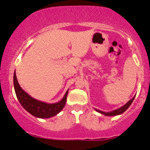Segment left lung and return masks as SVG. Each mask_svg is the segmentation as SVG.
<instances>
[{"instance_id":"obj_1","label":"left lung","mask_w":150,"mask_h":150,"mask_svg":"<svg viewBox=\"0 0 150 150\" xmlns=\"http://www.w3.org/2000/svg\"><path fill=\"white\" fill-rule=\"evenodd\" d=\"M135 97L132 98V99H130V101H128V102L125 104L124 106H121V107L118 108V109L116 110H114V111H110V112H104V111H100V110L99 109H97V108H94V110H95L96 111H97V112L100 113L101 114H103L104 115V116H118V115H120V114H122L123 113H124L125 111H126L128 108L130 107V106L131 105V104L132 103V101H133L134 99H135Z\"/></svg>"}]
</instances>
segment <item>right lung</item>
<instances>
[{"label": "right lung", "mask_w": 150, "mask_h": 150, "mask_svg": "<svg viewBox=\"0 0 150 150\" xmlns=\"http://www.w3.org/2000/svg\"><path fill=\"white\" fill-rule=\"evenodd\" d=\"M13 83H14L15 94L19 102L22 105V107L32 116L39 118H51L59 113L64 108L66 103L68 89L61 101L53 104H49L37 100L25 92L19 85L15 71L13 75Z\"/></svg>", "instance_id": "right-lung-1"}]
</instances>
